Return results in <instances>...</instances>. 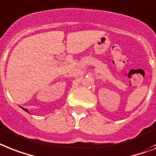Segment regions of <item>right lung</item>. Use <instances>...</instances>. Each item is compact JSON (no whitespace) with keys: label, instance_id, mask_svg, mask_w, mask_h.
Here are the masks:
<instances>
[{"label":"right lung","instance_id":"right-lung-1","mask_svg":"<svg viewBox=\"0 0 156 156\" xmlns=\"http://www.w3.org/2000/svg\"><path fill=\"white\" fill-rule=\"evenodd\" d=\"M21 108L23 109V110H24V111H26V112H28V113H30V112H29V111H28V110H27V109H25V108H23V107H21Z\"/></svg>","mask_w":156,"mask_h":156}]
</instances>
